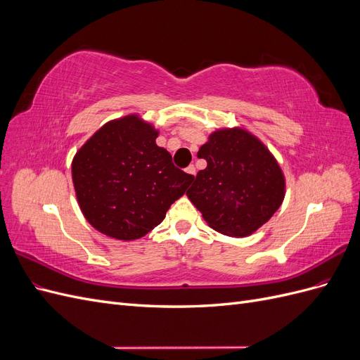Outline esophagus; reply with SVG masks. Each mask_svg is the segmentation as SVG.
<instances>
[{"label":"esophagus","instance_id":"34e87169","mask_svg":"<svg viewBox=\"0 0 360 360\" xmlns=\"http://www.w3.org/2000/svg\"><path fill=\"white\" fill-rule=\"evenodd\" d=\"M186 172L189 174V176L193 179L195 177V174H197V171H195V167L193 165H189L188 168H186Z\"/></svg>","mask_w":360,"mask_h":360}]
</instances>
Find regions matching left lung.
Segmentation results:
<instances>
[{
  "instance_id": "obj_1",
  "label": "left lung",
  "mask_w": 360,
  "mask_h": 360,
  "mask_svg": "<svg viewBox=\"0 0 360 360\" xmlns=\"http://www.w3.org/2000/svg\"><path fill=\"white\" fill-rule=\"evenodd\" d=\"M205 169L186 192L214 231L248 237L264 225L285 197V177L269 148L242 127L217 129L200 147Z\"/></svg>"
}]
</instances>
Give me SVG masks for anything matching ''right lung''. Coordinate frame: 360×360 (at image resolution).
Wrapping results in <instances>:
<instances>
[{"mask_svg":"<svg viewBox=\"0 0 360 360\" xmlns=\"http://www.w3.org/2000/svg\"><path fill=\"white\" fill-rule=\"evenodd\" d=\"M138 114L111 120L76 151L72 180L81 212L97 231L136 240L153 230L193 180L156 144Z\"/></svg>","mask_w":360,"mask_h":360,"instance_id":"1","label":"right lung"}]
</instances>
